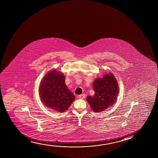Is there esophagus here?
I'll use <instances>...</instances> for the list:
<instances>
[{
    "label": "esophagus",
    "instance_id": "esophagus-1",
    "mask_svg": "<svg viewBox=\"0 0 158 158\" xmlns=\"http://www.w3.org/2000/svg\"><path fill=\"white\" fill-rule=\"evenodd\" d=\"M85 95L84 94H80L79 96V98L80 99H83L85 98Z\"/></svg>",
    "mask_w": 158,
    "mask_h": 158
}]
</instances>
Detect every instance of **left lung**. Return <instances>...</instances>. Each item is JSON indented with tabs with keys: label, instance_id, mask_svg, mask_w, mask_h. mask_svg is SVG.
I'll return each instance as SVG.
<instances>
[{
	"label": "left lung",
	"instance_id": "left-lung-1",
	"mask_svg": "<svg viewBox=\"0 0 158 158\" xmlns=\"http://www.w3.org/2000/svg\"><path fill=\"white\" fill-rule=\"evenodd\" d=\"M93 88L95 92L94 96H87L86 99L94 112L103 111L116 102L119 88L112 73L96 79L93 83Z\"/></svg>",
	"mask_w": 158,
	"mask_h": 158
}]
</instances>
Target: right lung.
Here are the masks:
<instances>
[{"label":"right lung","mask_w":158,"mask_h":158,"mask_svg":"<svg viewBox=\"0 0 158 158\" xmlns=\"http://www.w3.org/2000/svg\"><path fill=\"white\" fill-rule=\"evenodd\" d=\"M64 80L63 73L52 70L44 76L39 87V95L44 105L59 112L67 110L75 99Z\"/></svg>","instance_id":"obj_1"}]
</instances>
